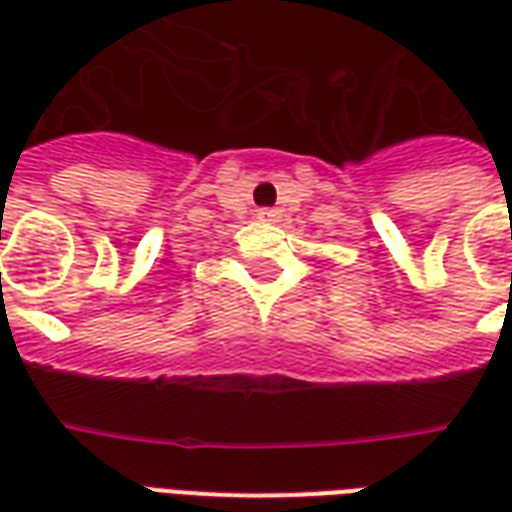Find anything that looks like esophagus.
<instances>
[{"mask_svg":"<svg viewBox=\"0 0 512 512\" xmlns=\"http://www.w3.org/2000/svg\"><path fill=\"white\" fill-rule=\"evenodd\" d=\"M257 219H263V222H277L279 211L277 208H260V211H257Z\"/></svg>","mask_w":512,"mask_h":512,"instance_id":"esophagus-1","label":"esophagus"}]
</instances>
